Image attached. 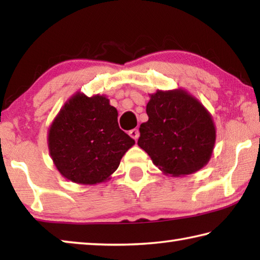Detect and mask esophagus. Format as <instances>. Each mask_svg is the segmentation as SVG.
I'll list each match as a JSON object with an SVG mask.
<instances>
[{
    "mask_svg": "<svg viewBox=\"0 0 260 260\" xmlns=\"http://www.w3.org/2000/svg\"><path fill=\"white\" fill-rule=\"evenodd\" d=\"M128 134H129V136H131L132 139L138 140L139 136H140V132H139L138 128H134V129H131V131L128 132Z\"/></svg>",
    "mask_w": 260,
    "mask_h": 260,
    "instance_id": "obj_1",
    "label": "esophagus"
}]
</instances>
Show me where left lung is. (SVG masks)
Returning a JSON list of instances; mask_svg holds the SVG:
<instances>
[{
	"mask_svg": "<svg viewBox=\"0 0 260 260\" xmlns=\"http://www.w3.org/2000/svg\"><path fill=\"white\" fill-rule=\"evenodd\" d=\"M138 144L158 169L172 177L195 173L208 164L215 127L203 104L183 89L157 90L147 104Z\"/></svg>",
	"mask_w": 260,
	"mask_h": 260,
	"instance_id": "1",
	"label": "left lung"
}]
</instances>
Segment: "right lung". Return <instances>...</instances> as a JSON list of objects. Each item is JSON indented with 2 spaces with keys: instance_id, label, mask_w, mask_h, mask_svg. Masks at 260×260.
I'll use <instances>...</instances> for the list:
<instances>
[{
  "instance_id": "obj_1",
  "label": "right lung",
  "mask_w": 260,
  "mask_h": 260,
  "mask_svg": "<svg viewBox=\"0 0 260 260\" xmlns=\"http://www.w3.org/2000/svg\"><path fill=\"white\" fill-rule=\"evenodd\" d=\"M135 141L118 125L117 109L104 95L77 93L52 121L48 147L64 178L81 184L110 179Z\"/></svg>"
}]
</instances>
